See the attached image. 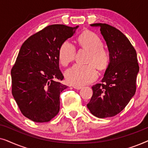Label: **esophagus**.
Listing matches in <instances>:
<instances>
[{
  "instance_id": "esophagus-1",
  "label": "esophagus",
  "mask_w": 148,
  "mask_h": 148,
  "mask_svg": "<svg viewBox=\"0 0 148 148\" xmlns=\"http://www.w3.org/2000/svg\"><path fill=\"white\" fill-rule=\"evenodd\" d=\"M73 88L76 89V90H80V89L82 88V86H73Z\"/></svg>"
}]
</instances>
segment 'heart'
Listing matches in <instances>:
<instances>
[{"label":"heart","instance_id":"b5f03b06","mask_svg":"<svg viewBox=\"0 0 148 148\" xmlns=\"http://www.w3.org/2000/svg\"><path fill=\"white\" fill-rule=\"evenodd\" d=\"M78 42L82 48L90 51L87 63L76 64L66 71L65 77L69 84L74 86H83L96 79L98 77L97 67L102 71L108 66L110 56L108 50L103 47L100 37L94 32L87 31L79 36ZM76 48L69 41L66 40L60 45L58 58L63 66H66L74 60Z\"/></svg>","mask_w":148,"mask_h":148}]
</instances>
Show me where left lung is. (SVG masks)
<instances>
[{
  "mask_svg": "<svg viewBox=\"0 0 148 148\" xmlns=\"http://www.w3.org/2000/svg\"><path fill=\"white\" fill-rule=\"evenodd\" d=\"M91 26L100 27L110 59L101 84L92 86L93 95L87 106L98 118L114 116L125 108L135 94L139 69L137 53L120 30L106 23Z\"/></svg>",
  "mask_w": 148,
  "mask_h": 148,
  "instance_id": "left-lung-1",
  "label": "left lung"
}]
</instances>
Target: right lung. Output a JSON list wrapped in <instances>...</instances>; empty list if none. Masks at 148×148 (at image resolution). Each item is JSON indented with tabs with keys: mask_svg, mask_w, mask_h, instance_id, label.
<instances>
[{
	"mask_svg": "<svg viewBox=\"0 0 148 148\" xmlns=\"http://www.w3.org/2000/svg\"><path fill=\"white\" fill-rule=\"evenodd\" d=\"M78 26L48 25L28 38L11 69L12 94L22 114L36 123L48 122L60 110V94L67 88L59 69L58 50Z\"/></svg>",
	"mask_w": 148,
	"mask_h": 148,
	"instance_id": "1",
	"label": "right lung"
}]
</instances>
